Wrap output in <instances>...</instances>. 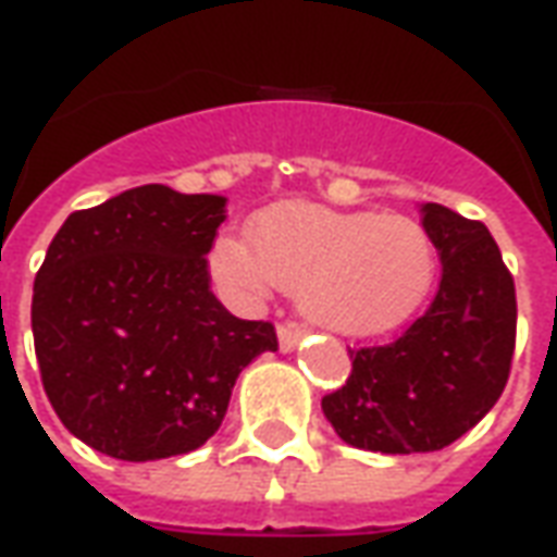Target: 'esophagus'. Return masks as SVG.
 Wrapping results in <instances>:
<instances>
[{"label": "esophagus", "instance_id": "obj_1", "mask_svg": "<svg viewBox=\"0 0 557 557\" xmlns=\"http://www.w3.org/2000/svg\"><path fill=\"white\" fill-rule=\"evenodd\" d=\"M304 337V327L292 325V322H283V325L277 327V339H280V349L283 351H292L295 346H298V339Z\"/></svg>", "mask_w": 557, "mask_h": 557}]
</instances>
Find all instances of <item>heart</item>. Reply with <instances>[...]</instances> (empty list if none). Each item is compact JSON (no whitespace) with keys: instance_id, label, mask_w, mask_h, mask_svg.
Wrapping results in <instances>:
<instances>
[{"instance_id":"b5f03b06","label":"heart","mask_w":557,"mask_h":557,"mask_svg":"<svg viewBox=\"0 0 557 557\" xmlns=\"http://www.w3.org/2000/svg\"><path fill=\"white\" fill-rule=\"evenodd\" d=\"M211 268L235 289L298 292L304 315L346 337L394 331L435 277L426 230L409 218L280 202L247 223V244L223 242Z\"/></svg>"}]
</instances>
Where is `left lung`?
I'll use <instances>...</instances> for the list:
<instances>
[{
  "instance_id": "1",
  "label": "left lung",
  "mask_w": 557,
  "mask_h": 557,
  "mask_svg": "<svg viewBox=\"0 0 557 557\" xmlns=\"http://www.w3.org/2000/svg\"><path fill=\"white\" fill-rule=\"evenodd\" d=\"M423 230L442 256L430 310L387 346L349 349L346 385L322 411L351 447L430 454L498 403L516 346V286L480 220L426 202Z\"/></svg>"
}]
</instances>
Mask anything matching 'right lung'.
<instances>
[{"mask_svg":"<svg viewBox=\"0 0 557 557\" xmlns=\"http://www.w3.org/2000/svg\"><path fill=\"white\" fill-rule=\"evenodd\" d=\"M223 220V196L143 184L55 232L32 334L47 399L79 442L127 462L190 454L244 367L277 351L271 322L232 315L208 286Z\"/></svg>","mask_w":557,"mask_h":557,"instance_id":"obj_1","label":"right lung"}]
</instances>
